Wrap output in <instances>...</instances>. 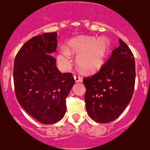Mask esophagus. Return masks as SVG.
Returning <instances> with one entry per match:
<instances>
[{
  "label": "esophagus",
  "mask_w": 150,
  "mask_h": 150,
  "mask_svg": "<svg viewBox=\"0 0 150 150\" xmlns=\"http://www.w3.org/2000/svg\"><path fill=\"white\" fill-rule=\"evenodd\" d=\"M74 80H75V81L76 82H81V81H82V78H81V76L79 75V74H75L74 76Z\"/></svg>",
  "instance_id": "obj_1"
}]
</instances>
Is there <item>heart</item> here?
Instances as JSON below:
<instances>
[{
	"label": "heart",
	"mask_w": 150,
	"mask_h": 150,
	"mask_svg": "<svg viewBox=\"0 0 150 150\" xmlns=\"http://www.w3.org/2000/svg\"><path fill=\"white\" fill-rule=\"evenodd\" d=\"M110 49L109 40L105 37H77L68 43V49L63 48L57 56L59 63L67 68L71 62L72 53H78L76 62L83 70L92 71L101 67Z\"/></svg>",
	"instance_id": "obj_1"
}]
</instances>
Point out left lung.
I'll list each match as a JSON object with an SVG mask.
<instances>
[{
  "instance_id": "8db88e82",
  "label": "left lung",
  "mask_w": 150,
  "mask_h": 150,
  "mask_svg": "<svg viewBox=\"0 0 150 150\" xmlns=\"http://www.w3.org/2000/svg\"><path fill=\"white\" fill-rule=\"evenodd\" d=\"M119 46L98 73L83 79L87 114L94 121L108 123L118 118L132 99L136 81L135 58L119 39Z\"/></svg>"
}]
</instances>
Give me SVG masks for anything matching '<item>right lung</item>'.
Instances as JSON below:
<instances>
[{"label":"right lung","instance_id":"1","mask_svg":"<svg viewBox=\"0 0 150 150\" xmlns=\"http://www.w3.org/2000/svg\"><path fill=\"white\" fill-rule=\"evenodd\" d=\"M57 33L34 36L17 53L14 62L17 100L30 115L42 124L61 120L75 81L71 73L61 74L52 56L57 47Z\"/></svg>","mask_w":150,"mask_h":150}]
</instances>
